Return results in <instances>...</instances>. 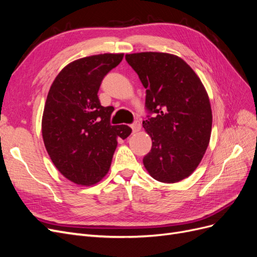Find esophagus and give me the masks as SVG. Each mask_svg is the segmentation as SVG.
Returning a JSON list of instances; mask_svg holds the SVG:
<instances>
[{
  "instance_id": "esophagus-1",
  "label": "esophagus",
  "mask_w": 257,
  "mask_h": 257,
  "mask_svg": "<svg viewBox=\"0 0 257 257\" xmlns=\"http://www.w3.org/2000/svg\"><path fill=\"white\" fill-rule=\"evenodd\" d=\"M131 127H132V130H133L134 133H136V132L141 131V128H142V124L139 123V121H135L133 124H132Z\"/></svg>"
}]
</instances>
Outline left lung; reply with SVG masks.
Masks as SVG:
<instances>
[{"mask_svg":"<svg viewBox=\"0 0 257 257\" xmlns=\"http://www.w3.org/2000/svg\"><path fill=\"white\" fill-rule=\"evenodd\" d=\"M146 89V107L154 113L143 121L152 139L143 162L160 182L176 183L190 177L207 150L212 128L208 93L192 67L166 52L125 54Z\"/></svg>","mask_w":257,"mask_h":257,"instance_id":"left-lung-1","label":"left lung"}]
</instances>
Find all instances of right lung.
<instances>
[{
    "instance_id": "add662e5",
    "label": "right lung",
    "mask_w": 257,
    "mask_h": 257,
    "mask_svg": "<svg viewBox=\"0 0 257 257\" xmlns=\"http://www.w3.org/2000/svg\"><path fill=\"white\" fill-rule=\"evenodd\" d=\"M123 53L95 54L75 60L58 74L46 99L42 134L49 157L69 181L90 186L109 172L118 139L132 133L127 125H111L112 106L97 96L105 75Z\"/></svg>"
}]
</instances>
